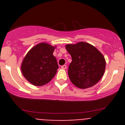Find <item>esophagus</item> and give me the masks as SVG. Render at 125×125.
I'll return each instance as SVG.
<instances>
[{
    "mask_svg": "<svg viewBox=\"0 0 125 125\" xmlns=\"http://www.w3.org/2000/svg\"><path fill=\"white\" fill-rule=\"evenodd\" d=\"M61 68L62 69H66L67 68V66H66V65H63V66H61Z\"/></svg>",
    "mask_w": 125,
    "mask_h": 125,
    "instance_id": "34e87169",
    "label": "esophagus"
}]
</instances>
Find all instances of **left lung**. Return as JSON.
<instances>
[{"label": "left lung", "instance_id": "8db88e82", "mask_svg": "<svg viewBox=\"0 0 125 125\" xmlns=\"http://www.w3.org/2000/svg\"><path fill=\"white\" fill-rule=\"evenodd\" d=\"M66 49L72 57L68 68L72 83L81 89L95 85L105 71L106 61L103 55L94 46L84 42L67 44Z\"/></svg>", "mask_w": 125, "mask_h": 125}]
</instances>
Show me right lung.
Segmentation results:
<instances>
[{"label":"right lung","instance_id":"add662e5","mask_svg":"<svg viewBox=\"0 0 125 125\" xmlns=\"http://www.w3.org/2000/svg\"><path fill=\"white\" fill-rule=\"evenodd\" d=\"M56 46L39 43L29 51L21 64L22 73L32 84L41 86L50 82L59 66L53 52Z\"/></svg>","mask_w":125,"mask_h":125}]
</instances>
